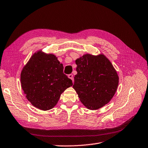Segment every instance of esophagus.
Wrapping results in <instances>:
<instances>
[{
	"mask_svg": "<svg viewBox=\"0 0 148 148\" xmlns=\"http://www.w3.org/2000/svg\"><path fill=\"white\" fill-rule=\"evenodd\" d=\"M69 78H70V79H71V80H72V81L73 82V80H74V78H73V75H72V74H70V75H69Z\"/></svg>",
	"mask_w": 148,
	"mask_h": 148,
	"instance_id": "obj_1",
	"label": "esophagus"
}]
</instances>
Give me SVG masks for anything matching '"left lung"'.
Segmentation results:
<instances>
[{
  "mask_svg": "<svg viewBox=\"0 0 148 148\" xmlns=\"http://www.w3.org/2000/svg\"><path fill=\"white\" fill-rule=\"evenodd\" d=\"M77 74L73 89L83 105L97 110L113 97L119 84V76L110 60L102 54H84L75 60Z\"/></svg>",
  "mask_w": 148,
  "mask_h": 148,
  "instance_id": "1",
  "label": "left lung"
}]
</instances>
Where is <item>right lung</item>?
Returning a JSON list of instances; mask_svg holds the SVG:
<instances>
[{
	"label": "right lung",
	"instance_id": "obj_1",
	"mask_svg": "<svg viewBox=\"0 0 148 148\" xmlns=\"http://www.w3.org/2000/svg\"><path fill=\"white\" fill-rule=\"evenodd\" d=\"M63 65L52 53H34L21 73V84L27 99L42 110L52 109L61 94L73 85L63 72Z\"/></svg>",
	"mask_w": 148,
	"mask_h": 148
}]
</instances>
